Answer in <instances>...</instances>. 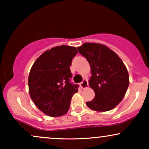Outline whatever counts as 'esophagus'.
I'll use <instances>...</instances> for the list:
<instances>
[{
  "mask_svg": "<svg viewBox=\"0 0 149 149\" xmlns=\"http://www.w3.org/2000/svg\"><path fill=\"white\" fill-rule=\"evenodd\" d=\"M80 87H81V88H86L88 86V81L87 80H83V81L80 83Z\"/></svg>",
  "mask_w": 149,
  "mask_h": 149,
  "instance_id": "esophagus-1",
  "label": "esophagus"
}]
</instances>
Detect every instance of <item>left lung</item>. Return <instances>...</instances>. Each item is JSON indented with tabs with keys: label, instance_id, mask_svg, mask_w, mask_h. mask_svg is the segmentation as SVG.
Wrapping results in <instances>:
<instances>
[{
	"label": "left lung",
	"instance_id": "obj_1",
	"mask_svg": "<svg viewBox=\"0 0 149 149\" xmlns=\"http://www.w3.org/2000/svg\"><path fill=\"white\" fill-rule=\"evenodd\" d=\"M78 50L91 68L89 84L95 96L86 102L87 106L97 111L112 110L123 99L129 86L125 66L113 51L102 44L86 42Z\"/></svg>",
	"mask_w": 149,
	"mask_h": 149
}]
</instances>
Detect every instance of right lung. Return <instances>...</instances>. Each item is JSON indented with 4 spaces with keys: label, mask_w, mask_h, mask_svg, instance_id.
<instances>
[{
    "label": "right lung",
    "mask_w": 149,
    "mask_h": 149,
    "mask_svg": "<svg viewBox=\"0 0 149 149\" xmlns=\"http://www.w3.org/2000/svg\"><path fill=\"white\" fill-rule=\"evenodd\" d=\"M78 51L75 47L57 46L42 53L34 62L29 76L31 100L44 113L61 116L69 111L78 85L71 83L69 66Z\"/></svg>",
    "instance_id": "right-lung-1"
}]
</instances>
